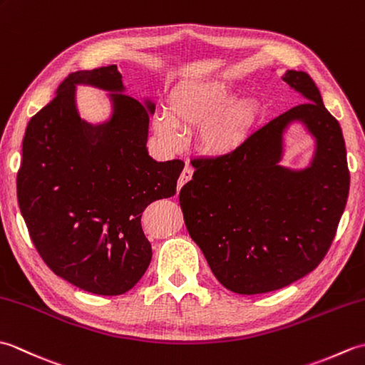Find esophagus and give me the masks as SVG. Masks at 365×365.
I'll list each match as a JSON object with an SVG mask.
<instances>
[{"label": "esophagus", "mask_w": 365, "mask_h": 365, "mask_svg": "<svg viewBox=\"0 0 365 365\" xmlns=\"http://www.w3.org/2000/svg\"><path fill=\"white\" fill-rule=\"evenodd\" d=\"M192 173H195V170H192L191 166H185V169L182 170L180 178H178V190H180L185 183L191 180V178H192Z\"/></svg>", "instance_id": "34e87169"}]
</instances>
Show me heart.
I'll use <instances>...</instances> for the list:
<instances>
[{
	"instance_id": "heart-1",
	"label": "heart",
	"mask_w": 365,
	"mask_h": 365,
	"mask_svg": "<svg viewBox=\"0 0 365 365\" xmlns=\"http://www.w3.org/2000/svg\"><path fill=\"white\" fill-rule=\"evenodd\" d=\"M237 88L229 80L190 83L170 97L169 111L155 115L153 128L168 149H178L185 131L197 128L202 150L227 155L240 149L250 138L260 115L257 97L235 98Z\"/></svg>"
}]
</instances>
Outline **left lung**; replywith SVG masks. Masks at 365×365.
<instances>
[{
	"mask_svg": "<svg viewBox=\"0 0 365 365\" xmlns=\"http://www.w3.org/2000/svg\"><path fill=\"white\" fill-rule=\"evenodd\" d=\"M282 80L306 103L279 114L235 152L197 158L180 190L191 238L215 277L240 294L267 293L311 273L327 255L346 205L350 173L339 122L306 72ZM293 121L316 139L312 165H280L283 133Z\"/></svg>",
	"mask_w": 365,
	"mask_h": 365,
	"instance_id": "obj_1",
	"label": "left lung"
}]
</instances>
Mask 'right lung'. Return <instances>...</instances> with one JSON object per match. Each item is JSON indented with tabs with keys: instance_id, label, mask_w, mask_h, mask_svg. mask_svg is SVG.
Here are the masks:
<instances>
[{
	"instance_id": "right-lung-1",
	"label": "right lung",
	"mask_w": 365,
	"mask_h": 365,
	"mask_svg": "<svg viewBox=\"0 0 365 365\" xmlns=\"http://www.w3.org/2000/svg\"><path fill=\"white\" fill-rule=\"evenodd\" d=\"M76 83L110 92L112 118L89 124L76 110ZM118 66L78 71L31 118L17 197L37 252L54 274L96 294H122L152 260L141 216L175 195L183 161L147 152L155 105L123 94Z\"/></svg>"
}]
</instances>
